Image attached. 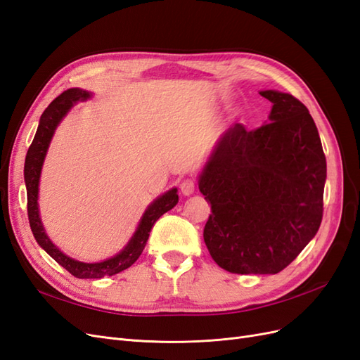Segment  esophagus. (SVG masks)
<instances>
[{
  "mask_svg": "<svg viewBox=\"0 0 360 360\" xmlns=\"http://www.w3.org/2000/svg\"><path fill=\"white\" fill-rule=\"evenodd\" d=\"M195 186H197V184H195V181H193V180H191V179L184 180V181L180 184L181 193H183V195H186V197H189V195H192V193L195 192Z\"/></svg>",
  "mask_w": 360,
  "mask_h": 360,
  "instance_id": "esophagus-1",
  "label": "esophagus"
}]
</instances>
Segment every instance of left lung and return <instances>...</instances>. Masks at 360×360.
<instances>
[{"instance_id":"obj_1","label":"left lung","mask_w":360,"mask_h":360,"mask_svg":"<svg viewBox=\"0 0 360 360\" xmlns=\"http://www.w3.org/2000/svg\"><path fill=\"white\" fill-rule=\"evenodd\" d=\"M274 103L269 123L224 134L200 176L212 204L204 242L216 264L238 275H275L317 234L326 156L317 126L296 97L259 93Z\"/></svg>"}]
</instances>
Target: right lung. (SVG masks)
Here are the masks:
<instances>
[{
	"instance_id": "obj_1",
	"label": "right lung",
	"mask_w": 360,
	"mask_h": 360,
	"mask_svg": "<svg viewBox=\"0 0 360 360\" xmlns=\"http://www.w3.org/2000/svg\"><path fill=\"white\" fill-rule=\"evenodd\" d=\"M90 97L89 91H84L79 89H70L61 93L58 97L53 99L49 106L43 111L40 117V123L37 127V132L34 139L28 148V153L25 158V167H24V179L27 186V210H28V221L31 231L34 234L37 243L46 250V252L57 261L60 266L66 269L69 274L75 278L79 279H99L103 276H112L120 271L126 270L132 266L135 261L143 254L146 243L148 240V236L151 228L159 217L171 210L174 205L179 202L177 189L174 188L165 192L158 200H155L148 205V209L143 214L135 234L130 238L129 243L124 246L122 252H118L112 258H108L101 263H81L76 261L61 250L51 242V238L46 236L45 228L41 225L40 214H39V181H40V172L43 160H45L48 147L51 144V139L56 132L57 126L61 120L66 117V114L72 110L78 102L86 101Z\"/></svg>"
}]
</instances>
